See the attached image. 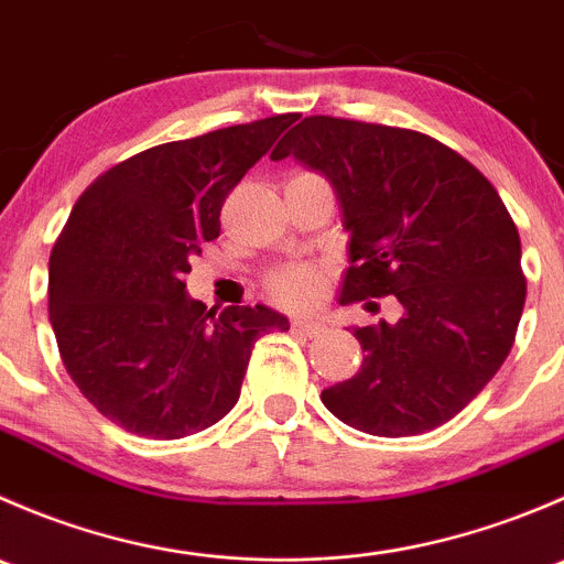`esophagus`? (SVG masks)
Wrapping results in <instances>:
<instances>
[{
  "label": "esophagus",
  "mask_w": 564,
  "mask_h": 564,
  "mask_svg": "<svg viewBox=\"0 0 564 564\" xmlns=\"http://www.w3.org/2000/svg\"><path fill=\"white\" fill-rule=\"evenodd\" d=\"M292 329H294V333L308 335V338H314V335L324 333V324L322 322H314V318H294Z\"/></svg>",
  "instance_id": "34e87169"
}]
</instances>
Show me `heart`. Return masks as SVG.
Masks as SVG:
<instances>
[{
    "label": "heart",
    "instance_id": "1",
    "mask_svg": "<svg viewBox=\"0 0 564 564\" xmlns=\"http://www.w3.org/2000/svg\"><path fill=\"white\" fill-rule=\"evenodd\" d=\"M270 289L283 305L305 308V305H314L322 297L324 272L316 264H292L278 272V275H272Z\"/></svg>",
    "mask_w": 564,
    "mask_h": 564
}]
</instances>
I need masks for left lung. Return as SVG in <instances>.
Here are the masks:
<instances>
[{
  "mask_svg": "<svg viewBox=\"0 0 564 564\" xmlns=\"http://www.w3.org/2000/svg\"><path fill=\"white\" fill-rule=\"evenodd\" d=\"M270 158L333 185L349 235L338 303L401 305L355 327L362 366L322 390L324 406L373 436L456 417L502 368L527 300L519 229L491 182L431 135L338 117H305Z\"/></svg>",
  "mask_w": 564,
  "mask_h": 564,
  "instance_id": "8db88e82",
  "label": "left lung"
}]
</instances>
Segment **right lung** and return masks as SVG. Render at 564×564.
I'll list each match as a JSON object with an SVG mask.
<instances>
[{"label":"right lung","instance_id":"right-lung-1","mask_svg":"<svg viewBox=\"0 0 564 564\" xmlns=\"http://www.w3.org/2000/svg\"><path fill=\"white\" fill-rule=\"evenodd\" d=\"M294 113L169 141L108 169L73 207L48 261V318L67 373L119 429L182 440L235 409L253 344L289 318L267 305L220 314L185 272L220 235L231 187Z\"/></svg>","mask_w":564,"mask_h":564}]
</instances>
